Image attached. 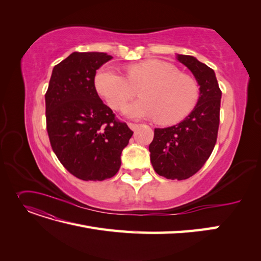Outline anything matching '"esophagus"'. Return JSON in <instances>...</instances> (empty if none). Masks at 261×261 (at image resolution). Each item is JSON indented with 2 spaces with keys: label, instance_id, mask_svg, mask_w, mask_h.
<instances>
[{
  "label": "esophagus",
  "instance_id": "esophagus-1",
  "mask_svg": "<svg viewBox=\"0 0 261 261\" xmlns=\"http://www.w3.org/2000/svg\"><path fill=\"white\" fill-rule=\"evenodd\" d=\"M128 126H129L130 129L136 130V129L139 127V124H136V123H128Z\"/></svg>",
  "mask_w": 261,
  "mask_h": 261
}]
</instances>
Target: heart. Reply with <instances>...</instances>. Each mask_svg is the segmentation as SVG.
Listing matches in <instances>:
<instances>
[{"instance_id": "b5f03b06", "label": "heart", "mask_w": 261, "mask_h": 261, "mask_svg": "<svg viewBox=\"0 0 261 261\" xmlns=\"http://www.w3.org/2000/svg\"><path fill=\"white\" fill-rule=\"evenodd\" d=\"M94 87L113 110H122L140 89V99L126 109L132 117H155L161 124L185 118L199 99V86L193 77L180 74L172 64L147 60L127 67V77L110 65L94 76Z\"/></svg>"}]
</instances>
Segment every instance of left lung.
<instances>
[{
  "instance_id": "8db88e82",
  "label": "left lung",
  "mask_w": 261,
  "mask_h": 261,
  "mask_svg": "<svg viewBox=\"0 0 261 261\" xmlns=\"http://www.w3.org/2000/svg\"><path fill=\"white\" fill-rule=\"evenodd\" d=\"M177 60L191 70L200 86L199 99L192 113L179 124L154 128L149 151L158 174L181 180L203 167L216 146L222 92L212 68L192 55L177 54Z\"/></svg>"
}]
</instances>
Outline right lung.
Listing matches in <instances>:
<instances>
[{"mask_svg": "<svg viewBox=\"0 0 261 261\" xmlns=\"http://www.w3.org/2000/svg\"><path fill=\"white\" fill-rule=\"evenodd\" d=\"M111 59L102 52L72 53L54 66L45 93L51 147L63 167L83 180L114 176L133 135L94 87L97 69Z\"/></svg>", "mask_w": 261, "mask_h": 261, "instance_id": "1", "label": "right lung"}]
</instances>
